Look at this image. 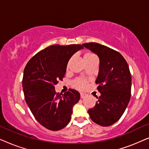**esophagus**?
I'll return each instance as SVG.
<instances>
[{
  "label": "esophagus",
  "mask_w": 149,
  "mask_h": 149,
  "mask_svg": "<svg viewBox=\"0 0 149 149\" xmlns=\"http://www.w3.org/2000/svg\"><path fill=\"white\" fill-rule=\"evenodd\" d=\"M80 95H81V98H85V97H87V94L86 93H80Z\"/></svg>",
  "instance_id": "obj_1"
}]
</instances>
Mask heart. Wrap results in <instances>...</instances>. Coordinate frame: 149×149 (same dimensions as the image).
Masks as SVG:
<instances>
[{
  "mask_svg": "<svg viewBox=\"0 0 149 149\" xmlns=\"http://www.w3.org/2000/svg\"><path fill=\"white\" fill-rule=\"evenodd\" d=\"M93 57H95V55L91 54V53H86V54L84 55V56H83V58H93ZM87 84V80L83 78L76 79L75 80L73 81L72 82L73 87L77 89H79V90H83V89H84L85 87H86Z\"/></svg>",
  "mask_w": 149,
  "mask_h": 149,
  "instance_id": "heart-1",
  "label": "heart"
}]
</instances>
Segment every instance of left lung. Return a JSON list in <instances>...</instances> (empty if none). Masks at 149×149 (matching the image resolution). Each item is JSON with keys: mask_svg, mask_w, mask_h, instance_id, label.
Returning a JSON list of instances; mask_svg holds the SVG:
<instances>
[{"mask_svg": "<svg viewBox=\"0 0 149 149\" xmlns=\"http://www.w3.org/2000/svg\"><path fill=\"white\" fill-rule=\"evenodd\" d=\"M83 45L97 55L99 72L95 83L101 93L95 107L88 110L91 119L101 126H110L119 120L131 97L132 77L129 66L117 51L96 42Z\"/></svg>", "mask_w": 149, "mask_h": 149, "instance_id": "left-lung-1", "label": "left lung"}]
</instances>
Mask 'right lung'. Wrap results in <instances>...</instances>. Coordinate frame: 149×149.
<instances>
[{
    "label": "right lung",
    "mask_w": 149,
    "mask_h": 149,
    "mask_svg": "<svg viewBox=\"0 0 149 149\" xmlns=\"http://www.w3.org/2000/svg\"><path fill=\"white\" fill-rule=\"evenodd\" d=\"M83 48L75 44L49 46L34 55L24 68L22 86L26 103L36 121L52 131L68 125L72 108L80 100L74 89L56 93L55 85L63 80L70 58Z\"/></svg>",
    "instance_id": "add662e5"
}]
</instances>
